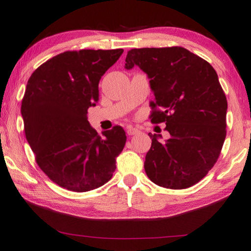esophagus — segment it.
I'll use <instances>...</instances> for the list:
<instances>
[{"mask_svg":"<svg viewBox=\"0 0 251 251\" xmlns=\"http://www.w3.org/2000/svg\"><path fill=\"white\" fill-rule=\"evenodd\" d=\"M126 131H127V134L131 136V135H135L138 133V128H136V127H133V126H127Z\"/></svg>","mask_w":251,"mask_h":251,"instance_id":"esophagus-1","label":"esophagus"}]
</instances>
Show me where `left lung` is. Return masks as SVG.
I'll return each instance as SVG.
<instances>
[{
	"instance_id": "8db88e82",
	"label": "left lung",
	"mask_w": 251,
	"mask_h": 251,
	"mask_svg": "<svg viewBox=\"0 0 251 251\" xmlns=\"http://www.w3.org/2000/svg\"><path fill=\"white\" fill-rule=\"evenodd\" d=\"M125 69L139 67L156 101L152 123L166 122L170 138L149 133L145 171L153 183L186 189L215 165L226 137L227 101L214 68L182 47L139 48L127 53Z\"/></svg>"
}]
</instances>
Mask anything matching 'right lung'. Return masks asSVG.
<instances>
[{
  "instance_id": "add662e5",
  "label": "right lung",
  "mask_w": 251,
  "mask_h": 251,
  "mask_svg": "<svg viewBox=\"0 0 251 251\" xmlns=\"http://www.w3.org/2000/svg\"><path fill=\"white\" fill-rule=\"evenodd\" d=\"M124 50L66 51L37 68L22 101L26 139L50 180L86 192L105 184L126 143L121 126L98 135L88 108L99 101V82Z\"/></svg>"
}]
</instances>
